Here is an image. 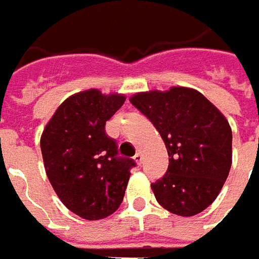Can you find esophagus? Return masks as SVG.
<instances>
[{
	"label": "esophagus",
	"mask_w": 259,
	"mask_h": 259,
	"mask_svg": "<svg viewBox=\"0 0 259 259\" xmlns=\"http://www.w3.org/2000/svg\"><path fill=\"white\" fill-rule=\"evenodd\" d=\"M134 159H135V162H137V164H142V159H144V157H142L141 152H137V154H135V157H134Z\"/></svg>",
	"instance_id": "34e87169"
}]
</instances>
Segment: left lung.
Wrapping results in <instances>:
<instances>
[{
  "instance_id": "obj_1",
  "label": "left lung",
  "mask_w": 259,
  "mask_h": 259,
  "mask_svg": "<svg viewBox=\"0 0 259 259\" xmlns=\"http://www.w3.org/2000/svg\"><path fill=\"white\" fill-rule=\"evenodd\" d=\"M157 128L169 164L151 184L155 198L169 212L192 217L218 197L232 162V131L223 114L195 90L135 94L130 100Z\"/></svg>"
}]
</instances>
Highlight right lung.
<instances>
[{"mask_svg": "<svg viewBox=\"0 0 259 259\" xmlns=\"http://www.w3.org/2000/svg\"><path fill=\"white\" fill-rule=\"evenodd\" d=\"M125 102L124 95L88 90L61 104L41 137L47 177L62 204L84 220L95 221L121 205L131 158L119 157L105 124Z\"/></svg>", "mask_w": 259, "mask_h": 259, "instance_id": "right-lung-1", "label": "right lung"}]
</instances>
